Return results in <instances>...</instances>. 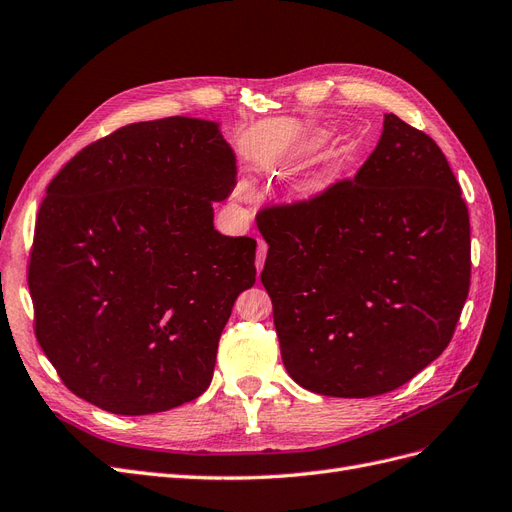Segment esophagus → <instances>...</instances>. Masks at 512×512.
<instances>
[{"instance_id": "obj_1", "label": "esophagus", "mask_w": 512, "mask_h": 512, "mask_svg": "<svg viewBox=\"0 0 512 512\" xmlns=\"http://www.w3.org/2000/svg\"><path fill=\"white\" fill-rule=\"evenodd\" d=\"M267 250H269V245L260 239V241H258V250H256V269H258V273L262 271L264 258H267Z\"/></svg>"}]
</instances>
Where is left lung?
Here are the masks:
<instances>
[{
    "label": "left lung",
    "instance_id": "obj_1",
    "mask_svg": "<svg viewBox=\"0 0 512 512\" xmlns=\"http://www.w3.org/2000/svg\"><path fill=\"white\" fill-rule=\"evenodd\" d=\"M256 224L281 360L305 390L392 392L449 345L470 288V220L424 131L385 114L354 180L262 209Z\"/></svg>",
    "mask_w": 512,
    "mask_h": 512
}]
</instances>
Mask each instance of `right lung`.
Returning a JSON list of instances; mask_svg holds the SVG:
<instances>
[{
    "label": "right lung",
    "instance_id": "right-lung-1",
    "mask_svg": "<svg viewBox=\"0 0 512 512\" xmlns=\"http://www.w3.org/2000/svg\"><path fill=\"white\" fill-rule=\"evenodd\" d=\"M237 184L218 122H135L82 148L46 188L29 258L35 337L76 396L116 415L199 398L256 241L214 228Z\"/></svg>",
    "mask_w": 512,
    "mask_h": 512
}]
</instances>
